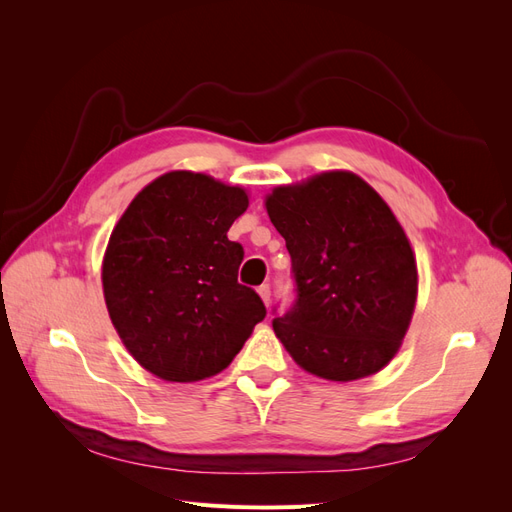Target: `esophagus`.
Segmentation results:
<instances>
[{
  "label": "esophagus",
  "instance_id": "esophagus-1",
  "mask_svg": "<svg viewBox=\"0 0 512 512\" xmlns=\"http://www.w3.org/2000/svg\"><path fill=\"white\" fill-rule=\"evenodd\" d=\"M258 294L262 297V301H265V305L271 303V286H269V284H262V286L258 288Z\"/></svg>",
  "mask_w": 512,
  "mask_h": 512
}]
</instances>
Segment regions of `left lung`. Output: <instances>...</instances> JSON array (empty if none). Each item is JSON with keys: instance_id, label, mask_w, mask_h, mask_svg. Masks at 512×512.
Listing matches in <instances>:
<instances>
[{"instance_id": "1", "label": "left lung", "mask_w": 512, "mask_h": 512, "mask_svg": "<svg viewBox=\"0 0 512 512\" xmlns=\"http://www.w3.org/2000/svg\"><path fill=\"white\" fill-rule=\"evenodd\" d=\"M267 211L286 239L294 301L273 331L305 371L348 382L399 350L416 301V262L389 205L352 173L277 188Z\"/></svg>"}]
</instances>
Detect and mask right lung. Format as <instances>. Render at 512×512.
Segmentation results:
<instances>
[{
    "mask_svg": "<svg viewBox=\"0 0 512 512\" xmlns=\"http://www.w3.org/2000/svg\"><path fill=\"white\" fill-rule=\"evenodd\" d=\"M247 203L241 188L175 170L149 183L113 230L102 265L108 314L162 380L220 374L267 316L237 280L243 245L226 235Z\"/></svg>",
    "mask_w": 512,
    "mask_h": 512,
    "instance_id": "obj_1",
    "label": "right lung"
}]
</instances>
